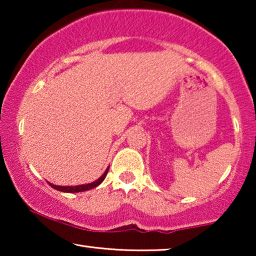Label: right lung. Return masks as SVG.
Here are the masks:
<instances>
[{"mask_svg":"<svg viewBox=\"0 0 256 256\" xmlns=\"http://www.w3.org/2000/svg\"><path fill=\"white\" fill-rule=\"evenodd\" d=\"M108 169L110 168H107V170L104 171L102 176L100 178H98L96 182H92V183H88V184H82V185H76V186H59V185H54L52 183H48L50 184L51 188H54V190H58V191H62V192H68V194H74V192H82V191H87V190H90V188H96L98 185H100L102 183L104 178L107 176V172H108Z\"/></svg>","mask_w":256,"mask_h":256,"instance_id":"1","label":"right lung"}]
</instances>
